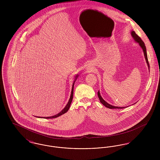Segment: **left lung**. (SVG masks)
Here are the masks:
<instances>
[{
  "label": "left lung",
  "mask_w": 160,
  "mask_h": 160,
  "mask_svg": "<svg viewBox=\"0 0 160 160\" xmlns=\"http://www.w3.org/2000/svg\"><path fill=\"white\" fill-rule=\"evenodd\" d=\"M131 33L132 37L134 39V41H135L136 42H137V43H138L139 46H140V47L142 48V50H143V51L144 56H145V59H146V63H147V64H148V68L149 69V62H148V56H147V53H146V46H145L144 42L142 40L141 38H140V37L137 35L134 31H131ZM98 98H99V101H100L101 103L102 104L106 107H107V108H125V107H116L114 106H112V105H111V104H109L108 102H107L105 100H104L103 98H102V97L101 96L99 91L98 92Z\"/></svg>",
  "instance_id": "1"
}]
</instances>
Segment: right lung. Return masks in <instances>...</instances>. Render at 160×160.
<instances>
[{"label":"right lung","mask_w":160,"mask_h":160,"mask_svg":"<svg viewBox=\"0 0 160 160\" xmlns=\"http://www.w3.org/2000/svg\"><path fill=\"white\" fill-rule=\"evenodd\" d=\"M77 77H78V76H76V78H75V80H74V82H73V84H72V90H71V92L70 98H69V99L68 102L67 104L66 105V106L64 107V108H63L62 111H61L59 113H58L57 114H55V115H54V116H50V117H43V118H46V119H53V118H58V117L60 116L61 115H62V114H64V113H65L66 112H68V110L69 108V107H70V106H71V102H72V98H73L74 85V83H75V82L76 81V79ZM37 118H38V117H37ZM38 118H41V117H38Z\"/></svg>","instance_id":"1"}]
</instances>
